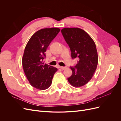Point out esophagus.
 Segmentation results:
<instances>
[{"instance_id":"1","label":"esophagus","mask_w":121,"mask_h":121,"mask_svg":"<svg viewBox=\"0 0 121 121\" xmlns=\"http://www.w3.org/2000/svg\"><path fill=\"white\" fill-rule=\"evenodd\" d=\"M59 68H60V69H62V70H64V69H66V67H60H60H59Z\"/></svg>"}]
</instances>
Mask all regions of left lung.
Masks as SVG:
<instances>
[{"label":"left lung","mask_w":121,"mask_h":121,"mask_svg":"<svg viewBox=\"0 0 121 121\" xmlns=\"http://www.w3.org/2000/svg\"><path fill=\"white\" fill-rule=\"evenodd\" d=\"M71 51V57L78 63L70 67L72 75L69 82L76 87L85 85L92 78L97 66L98 56L95 44L88 34L78 28H65L61 30Z\"/></svg>","instance_id":"8db88e82"}]
</instances>
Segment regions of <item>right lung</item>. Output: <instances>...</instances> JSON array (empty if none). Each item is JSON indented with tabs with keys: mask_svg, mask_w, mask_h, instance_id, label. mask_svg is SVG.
<instances>
[{
	"mask_svg": "<svg viewBox=\"0 0 121 121\" xmlns=\"http://www.w3.org/2000/svg\"><path fill=\"white\" fill-rule=\"evenodd\" d=\"M57 28L41 29L32 36L25 47L22 65L26 76L31 85L45 90L51 85L57 68L44 64L47 47L60 31Z\"/></svg>",
	"mask_w": 121,
	"mask_h": 121,
	"instance_id": "right-lung-1",
	"label": "right lung"
}]
</instances>
